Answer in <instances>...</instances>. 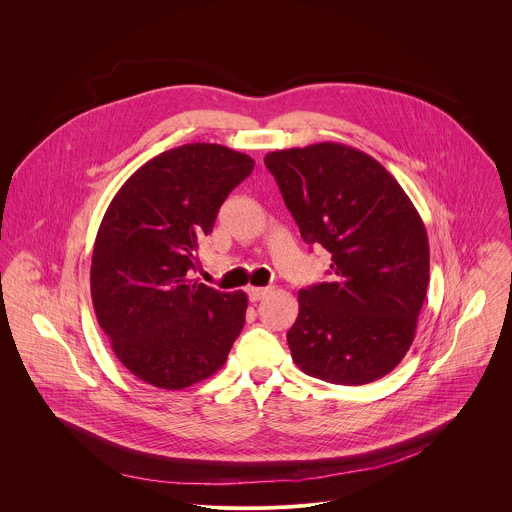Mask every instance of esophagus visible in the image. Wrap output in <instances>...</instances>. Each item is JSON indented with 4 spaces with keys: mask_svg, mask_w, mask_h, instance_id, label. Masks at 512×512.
<instances>
[{
    "mask_svg": "<svg viewBox=\"0 0 512 512\" xmlns=\"http://www.w3.org/2000/svg\"><path fill=\"white\" fill-rule=\"evenodd\" d=\"M270 292H272L270 288H248V297H250V301H260Z\"/></svg>",
    "mask_w": 512,
    "mask_h": 512,
    "instance_id": "34e87169",
    "label": "esophagus"
}]
</instances>
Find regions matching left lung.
Masks as SVG:
<instances>
[{
  "mask_svg": "<svg viewBox=\"0 0 512 512\" xmlns=\"http://www.w3.org/2000/svg\"><path fill=\"white\" fill-rule=\"evenodd\" d=\"M305 244L331 252V282L299 290L288 331L305 374L359 386L404 359L430 284L426 226L398 181L343 144L266 153Z\"/></svg>",
  "mask_w": 512,
  "mask_h": 512,
  "instance_id": "8db88e82",
  "label": "left lung"
}]
</instances>
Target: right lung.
Wrapping results in <instances>:
<instances>
[{
  "label": "right lung",
  "mask_w": 512,
  "mask_h": 512,
  "mask_svg": "<svg viewBox=\"0 0 512 512\" xmlns=\"http://www.w3.org/2000/svg\"><path fill=\"white\" fill-rule=\"evenodd\" d=\"M254 159L219 144H185L142 165L100 222L90 293L114 355L155 388L181 390L226 363L246 319L244 292L189 278L199 240Z\"/></svg>",
  "instance_id": "add662e5"
}]
</instances>
